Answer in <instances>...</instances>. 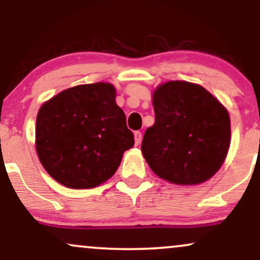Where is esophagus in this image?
<instances>
[{
	"instance_id": "34e87169",
	"label": "esophagus",
	"mask_w": 260,
	"mask_h": 260,
	"mask_svg": "<svg viewBox=\"0 0 260 260\" xmlns=\"http://www.w3.org/2000/svg\"><path fill=\"white\" fill-rule=\"evenodd\" d=\"M134 140H136V145L140 144V140H142V133L139 131H136L134 132Z\"/></svg>"
}]
</instances>
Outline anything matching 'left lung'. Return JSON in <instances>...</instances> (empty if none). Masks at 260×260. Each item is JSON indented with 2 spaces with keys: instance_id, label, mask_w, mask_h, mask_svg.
I'll use <instances>...</instances> for the list:
<instances>
[{
  "instance_id": "left-lung-1",
  "label": "left lung",
  "mask_w": 260,
  "mask_h": 260,
  "mask_svg": "<svg viewBox=\"0 0 260 260\" xmlns=\"http://www.w3.org/2000/svg\"><path fill=\"white\" fill-rule=\"evenodd\" d=\"M155 122L145 131L142 153L159 177L197 184L221 168L230 147L229 112L207 89L172 80L153 95Z\"/></svg>"
}]
</instances>
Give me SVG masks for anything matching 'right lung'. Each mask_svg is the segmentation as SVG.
I'll return each mask as SVG.
<instances>
[{
    "mask_svg": "<svg viewBox=\"0 0 260 260\" xmlns=\"http://www.w3.org/2000/svg\"><path fill=\"white\" fill-rule=\"evenodd\" d=\"M109 83L77 85L40 107L37 151L44 169L58 183L74 189L109 180L122 155L134 145L126 116Z\"/></svg>",
    "mask_w": 260,
    "mask_h": 260,
    "instance_id": "1",
    "label": "right lung"
}]
</instances>
